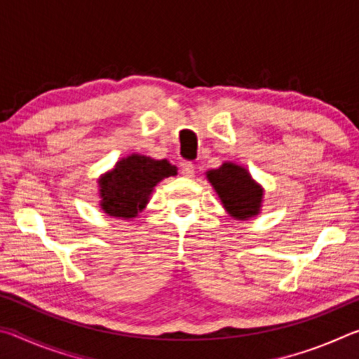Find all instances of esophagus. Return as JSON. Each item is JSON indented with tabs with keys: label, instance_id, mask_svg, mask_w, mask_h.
I'll list each match as a JSON object with an SVG mask.
<instances>
[{
	"label": "esophagus",
	"instance_id": "34e87169",
	"mask_svg": "<svg viewBox=\"0 0 359 359\" xmlns=\"http://www.w3.org/2000/svg\"><path fill=\"white\" fill-rule=\"evenodd\" d=\"M180 172L184 177H193L194 175V165L191 161H184L180 165Z\"/></svg>",
	"mask_w": 359,
	"mask_h": 359
}]
</instances>
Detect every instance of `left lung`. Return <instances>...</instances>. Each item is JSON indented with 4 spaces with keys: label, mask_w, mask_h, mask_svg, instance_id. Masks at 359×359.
Wrapping results in <instances>:
<instances>
[{
    "label": "left lung",
    "mask_w": 359,
    "mask_h": 359,
    "mask_svg": "<svg viewBox=\"0 0 359 359\" xmlns=\"http://www.w3.org/2000/svg\"><path fill=\"white\" fill-rule=\"evenodd\" d=\"M208 179L220 196L224 209L234 218L245 220L259 212L263 190L244 168L224 163L222 168L209 171Z\"/></svg>",
    "instance_id": "8db88e82"
}]
</instances>
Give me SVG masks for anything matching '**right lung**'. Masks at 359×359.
Instances as JSON below:
<instances>
[{"instance_id":"obj_1","label":"right lung","mask_w":359,"mask_h":359,"mask_svg":"<svg viewBox=\"0 0 359 359\" xmlns=\"http://www.w3.org/2000/svg\"><path fill=\"white\" fill-rule=\"evenodd\" d=\"M175 174L177 168L166 160H151L142 155L125 158L100 182L101 208L112 217H136L158 182Z\"/></svg>"}]
</instances>
